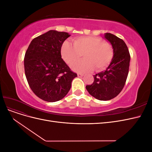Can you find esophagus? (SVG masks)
I'll return each mask as SVG.
<instances>
[{
	"label": "esophagus",
	"instance_id": "34e87169",
	"mask_svg": "<svg viewBox=\"0 0 152 152\" xmlns=\"http://www.w3.org/2000/svg\"><path fill=\"white\" fill-rule=\"evenodd\" d=\"M84 75V74L83 73H77V76L79 77H82Z\"/></svg>",
	"mask_w": 152,
	"mask_h": 152
}]
</instances>
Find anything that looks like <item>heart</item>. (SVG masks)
Masks as SVG:
<instances>
[{
  "label": "heart",
  "instance_id": "1",
  "mask_svg": "<svg viewBox=\"0 0 152 152\" xmlns=\"http://www.w3.org/2000/svg\"><path fill=\"white\" fill-rule=\"evenodd\" d=\"M63 59L67 64L84 59L73 64L72 68L77 72H90L95 69L100 72L107 68L112 62L114 50L112 44L96 37H79L73 40V44L66 40L61 49Z\"/></svg>",
  "mask_w": 152,
  "mask_h": 152
}]
</instances>
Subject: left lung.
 <instances>
[{"label": "left lung", "mask_w": 152, "mask_h": 152, "mask_svg": "<svg viewBox=\"0 0 152 152\" xmlns=\"http://www.w3.org/2000/svg\"><path fill=\"white\" fill-rule=\"evenodd\" d=\"M104 37L113 45V59L107 70L94 75L93 83L86 87L91 96L102 101L112 99L122 91L127 78L131 59L127 45L122 39L110 33Z\"/></svg>", "instance_id": "8db88e82"}]
</instances>
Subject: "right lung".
<instances>
[{"label":"right lung","instance_id":"add662e5","mask_svg":"<svg viewBox=\"0 0 152 152\" xmlns=\"http://www.w3.org/2000/svg\"><path fill=\"white\" fill-rule=\"evenodd\" d=\"M70 36L66 32L49 30L32 40L25 53V73L28 85L45 102L63 99L77 77L61 58L62 44Z\"/></svg>","mask_w":152,"mask_h":152}]
</instances>
